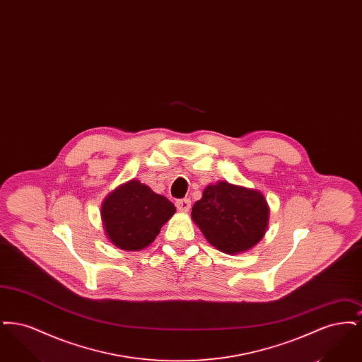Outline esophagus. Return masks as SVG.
Masks as SVG:
<instances>
[{"label":"esophagus","instance_id":"obj_1","mask_svg":"<svg viewBox=\"0 0 362 362\" xmlns=\"http://www.w3.org/2000/svg\"><path fill=\"white\" fill-rule=\"evenodd\" d=\"M175 205H176L179 211H185V213H186V211H189V207H191V201H189V198L177 199Z\"/></svg>","mask_w":362,"mask_h":362}]
</instances>
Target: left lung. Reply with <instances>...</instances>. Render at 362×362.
<instances>
[{"instance_id":"8db88e82","label":"left lung","mask_w":362,"mask_h":362,"mask_svg":"<svg viewBox=\"0 0 362 362\" xmlns=\"http://www.w3.org/2000/svg\"><path fill=\"white\" fill-rule=\"evenodd\" d=\"M191 217L213 247L238 254L262 240L269 206L257 189L218 182L207 186L202 199L194 204Z\"/></svg>"}]
</instances>
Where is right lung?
<instances>
[{
  "mask_svg": "<svg viewBox=\"0 0 362 362\" xmlns=\"http://www.w3.org/2000/svg\"><path fill=\"white\" fill-rule=\"evenodd\" d=\"M175 210L165 197L138 180H130L104 199L102 220L114 245L126 251H138L155 240Z\"/></svg>",
  "mask_w": 362,
  "mask_h": 362,
  "instance_id": "add662e5",
  "label": "right lung"
}]
</instances>
